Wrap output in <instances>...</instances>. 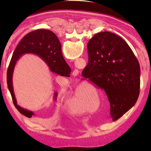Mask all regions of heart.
I'll use <instances>...</instances> for the list:
<instances>
[{"label":"heart","instance_id":"b5f03b06","mask_svg":"<svg viewBox=\"0 0 151 151\" xmlns=\"http://www.w3.org/2000/svg\"><path fill=\"white\" fill-rule=\"evenodd\" d=\"M96 99H97V96L95 95L86 94L81 90H77L75 92V93L73 94L72 97L67 99L66 104L69 108L74 110L76 107V106L78 105L80 103L83 104L84 102H89L92 100H96ZM83 111H84L77 110L76 111V113L78 114H81L83 113Z\"/></svg>","mask_w":151,"mask_h":151}]
</instances>
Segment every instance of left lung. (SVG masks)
<instances>
[{
    "mask_svg": "<svg viewBox=\"0 0 151 151\" xmlns=\"http://www.w3.org/2000/svg\"><path fill=\"white\" fill-rule=\"evenodd\" d=\"M89 60L82 75L104 89L116 121L135 104L139 94L140 67L126 41L117 35L97 33L88 44Z\"/></svg>",
    "mask_w": 151,
    "mask_h": 151,
    "instance_id": "8db88e82",
    "label": "left lung"
}]
</instances>
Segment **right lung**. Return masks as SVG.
Listing matches in <instances>:
<instances>
[{"instance_id":"obj_1","label":"right lung","mask_w":151,"mask_h":151,"mask_svg":"<svg viewBox=\"0 0 151 151\" xmlns=\"http://www.w3.org/2000/svg\"><path fill=\"white\" fill-rule=\"evenodd\" d=\"M25 54H33L39 56L47 63L51 72L66 76L70 73V67L64 60L61 43L52 31L39 29L27 34L15 48L7 70L8 87L15 108L22 115L30 118L35 115L33 111L24 109L17 104L13 86V75L16 63ZM58 92H54L53 99L56 101Z\"/></svg>"}]
</instances>
